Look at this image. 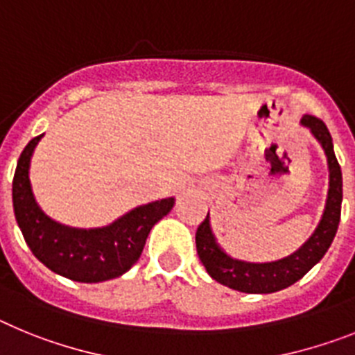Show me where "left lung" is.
I'll list each match as a JSON object with an SVG mask.
<instances>
[{
	"label": "left lung",
	"instance_id": "left-lung-1",
	"mask_svg": "<svg viewBox=\"0 0 355 355\" xmlns=\"http://www.w3.org/2000/svg\"><path fill=\"white\" fill-rule=\"evenodd\" d=\"M302 125L309 126L313 135L322 143L329 160V171H331V187H329V198H327L325 212L320 221L318 229L314 230L309 241L302 246L293 255L280 259L275 263H243L229 257L216 245L214 236L209 227L207 218L200 223L196 230V252L205 266L209 275L220 284L230 289H237L243 293H275L280 289L295 284L297 280L306 275L307 271L318 263L320 259L329 250L332 239L336 236L338 225L341 218V200H343V180H341V168L334 155L332 137L327 130L325 123L316 116L306 114L302 118Z\"/></svg>",
	"mask_w": 355,
	"mask_h": 355
}]
</instances>
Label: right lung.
I'll return each instance as SVG.
<instances>
[{
  "label": "right lung",
  "instance_id": "right-lung-1",
  "mask_svg": "<svg viewBox=\"0 0 355 355\" xmlns=\"http://www.w3.org/2000/svg\"><path fill=\"white\" fill-rule=\"evenodd\" d=\"M41 137L37 135L24 146L12 180L15 220L24 241L44 266L76 282H103L123 275L137 263L148 234L171 211L175 200L141 205L103 229L78 230L58 225L37 207L30 189V157Z\"/></svg>",
  "mask_w": 355,
  "mask_h": 355
}]
</instances>
